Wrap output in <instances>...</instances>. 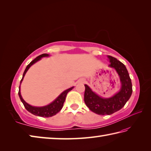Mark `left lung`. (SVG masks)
I'll return each instance as SVG.
<instances>
[{"label":"left lung","instance_id":"left-lung-1","mask_svg":"<svg viewBox=\"0 0 151 151\" xmlns=\"http://www.w3.org/2000/svg\"><path fill=\"white\" fill-rule=\"evenodd\" d=\"M110 63L108 66L116 70L120 77L121 88L117 93L108 99L99 97L85 84L84 102L89 110L99 115H111L123 108L132 93V85L126 67L115 58L108 56Z\"/></svg>","mask_w":151,"mask_h":151}]
</instances>
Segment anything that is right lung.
<instances>
[{
    "label": "right lung",
    "mask_w": 151,
    "mask_h": 151,
    "mask_svg": "<svg viewBox=\"0 0 151 151\" xmlns=\"http://www.w3.org/2000/svg\"><path fill=\"white\" fill-rule=\"evenodd\" d=\"M49 56V54H41V55H40L37 57H36V58L32 61V62L29 64H28L27 67H26V69H25V70H24L20 84L22 82V81L23 80L25 74H26L27 71L28 70V69L30 68V66L32 65L33 64L36 63V62H37L38 60H40L42 57H45V56ZM73 88V87L67 89V90H65V91H64L63 93H61L58 96V97L55 101L52 102V103H50V104L45 106H43V107H35V106H31L30 104H28V103H27V102L23 100V99H22L21 97V92H20V86H19L18 93H19V98H20L21 102H22V104H23L24 108L27 109V110L30 112L31 114H32L35 115H37V116L43 117H49L53 116V115H56L57 113H58V112L61 110H62V108L63 106V103L65 100V97H66L67 93L71 90Z\"/></svg>",
    "instance_id": "1"
}]
</instances>
